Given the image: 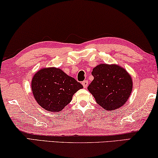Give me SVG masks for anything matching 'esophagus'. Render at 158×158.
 <instances>
[{
  "mask_svg": "<svg viewBox=\"0 0 158 158\" xmlns=\"http://www.w3.org/2000/svg\"><path fill=\"white\" fill-rule=\"evenodd\" d=\"M81 84H82V85H83V86H84V88H86L88 86L89 82H88L87 80H84V81H83L81 82Z\"/></svg>",
  "mask_w": 158,
  "mask_h": 158,
  "instance_id": "esophagus-1",
  "label": "esophagus"
}]
</instances>
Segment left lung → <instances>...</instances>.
I'll list each match as a JSON object with an SVG mask.
<instances>
[{
	"instance_id": "1",
	"label": "left lung",
	"mask_w": 158,
	"mask_h": 158,
	"mask_svg": "<svg viewBox=\"0 0 158 158\" xmlns=\"http://www.w3.org/2000/svg\"><path fill=\"white\" fill-rule=\"evenodd\" d=\"M92 74L94 79L87 89L104 110H117L128 100L132 80L124 68L116 64H101L93 69Z\"/></svg>"
}]
</instances>
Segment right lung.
<instances>
[{"label": "right lung", "mask_w": 158, "mask_h": 158, "mask_svg": "<svg viewBox=\"0 0 158 158\" xmlns=\"http://www.w3.org/2000/svg\"><path fill=\"white\" fill-rule=\"evenodd\" d=\"M81 84L59 68H44L34 74L31 81L33 94L37 103L52 112L61 111L72 99Z\"/></svg>", "instance_id": "right-lung-1"}]
</instances>
